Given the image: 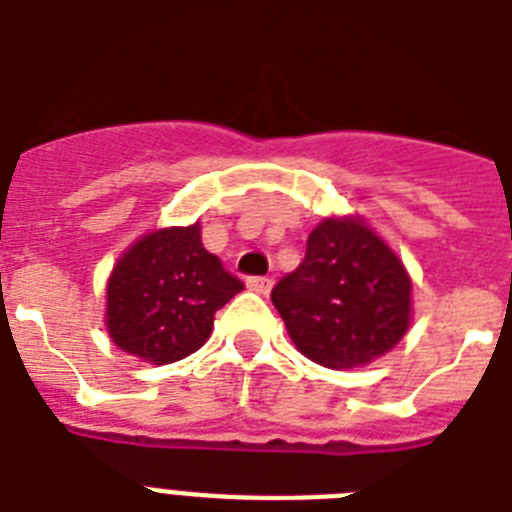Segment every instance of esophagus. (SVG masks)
<instances>
[{
    "mask_svg": "<svg viewBox=\"0 0 512 512\" xmlns=\"http://www.w3.org/2000/svg\"><path fill=\"white\" fill-rule=\"evenodd\" d=\"M246 285L251 287L253 293H261V295H266L269 290H272V280H269V277H251Z\"/></svg>",
    "mask_w": 512,
    "mask_h": 512,
    "instance_id": "34e87169",
    "label": "esophagus"
}]
</instances>
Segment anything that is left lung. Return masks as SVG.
I'll return each mask as SVG.
<instances>
[{"mask_svg": "<svg viewBox=\"0 0 512 512\" xmlns=\"http://www.w3.org/2000/svg\"><path fill=\"white\" fill-rule=\"evenodd\" d=\"M287 335L327 369H358L390 353L411 327L413 285L403 259L358 214L324 217L303 264L272 290Z\"/></svg>", "mask_w": 512, "mask_h": 512, "instance_id": "left-lung-1", "label": "left lung"}]
</instances>
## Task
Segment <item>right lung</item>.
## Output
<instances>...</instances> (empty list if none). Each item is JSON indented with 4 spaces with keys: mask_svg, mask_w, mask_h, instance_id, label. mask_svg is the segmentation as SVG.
<instances>
[{
    "mask_svg": "<svg viewBox=\"0 0 512 512\" xmlns=\"http://www.w3.org/2000/svg\"><path fill=\"white\" fill-rule=\"evenodd\" d=\"M243 290L201 243V222L151 230L122 251L107 280L109 337L128 356L162 366L196 353L214 314Z\"/></svg>",
    "mask_w": 512,
    "mask_h": 512,
    "instance_id": "right-lung-1",
    "label": "right lung"
}]
</instances>
